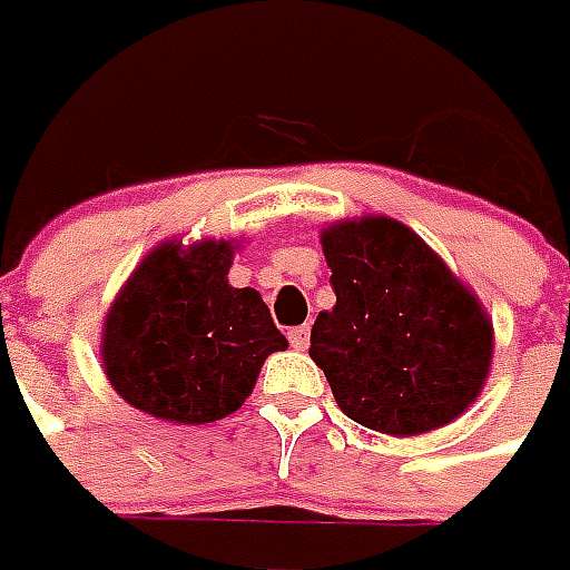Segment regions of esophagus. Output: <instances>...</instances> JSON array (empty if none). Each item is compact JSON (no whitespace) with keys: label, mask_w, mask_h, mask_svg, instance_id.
Segmentation results:
<instances>
[{"label":"esophagus","mask_w":570,"mask_h":570,"mask_svg":"<svg viewBox=\"0 0 570 570\" xmlns=\"http://www.w3.org/2000/svg\"><path fill=\"white\" fill-rule=\"evenodd\" d=\"M289 343H293V348L304 352L307 343H311V328H307V325H298V328L289 331Z\"/></svg>","instance_id":"esophagus-1"}]
</instances>
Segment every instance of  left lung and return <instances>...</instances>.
Here are the masks:
<instances>
[{
    "label": "left lung",
    "instance_id": "left-lung-1",
    "mask_svg": "<svg viewBox=\"0 0 570 570\" xmlns=\"http://www.w3.org/2000/svg\"><path fill=\"white\" fill-rule=\"evenodd\" d=\"M322 250L337 304L313 322L311 357L340 411L393 438L464 414L494 355V328L476 295L387 215L331 224Z\"/></svg>",
    "mask_w": 570,
    "mask_h": 570
}]
</instances>
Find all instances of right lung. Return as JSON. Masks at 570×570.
<instances>
[{
    "mask_svg": "<svg viewBox=\"0 0 570 570\" xmlns=\"http://www.w3.org/2000/svg\"><path fill=\"white\" fill-rule=\"evenodd\" d=\"M233 242H163L129 275L102 322V370L120 399L168 423L239 411L259 366L289 343L257 289L227 281Z\"/></svg>",
    "mask_w": 570,
    "mask_h": 570,
    "instance_id": "add662e5",
    "label": "right lung"
}]
</instances>
